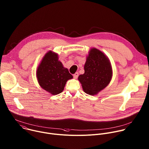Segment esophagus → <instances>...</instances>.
Listing matches in <instances>:
<instances>
[{"label":"esophagus","instance_id":"1","mask_svg":"<svg viewBox=\"0 0 149 149\" xmlns=\"http://www.w3.org/2000/svg\"><path fill=\"white\" fill-rule=\"evenodd\" d=\"M78 75H79V74H78V72H75V73L74 74V75H73V77H74V79H77V78H78Z\"/></svg>","mask_w":149,"mask_h":149}]
</instances>
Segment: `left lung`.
Instances as JSON below:
<instances>
[{
	"mask_svg": "<svg viewBox=\"0 0 149 149\" xmlns=\"http://www.w3.org/2000/svg\"><path fill=\"white\" fill-rule=\"evenodd\" d=\"M85 72L78 79L84 91L90 95L97 94L110 83L112 68L108 57L100 49H90L84 65Z\"/></svg>",
	"mask_w": 149,
	"mask_h": 149,
	"instance_id": "1",
	"label": "left lung"
}]
</instances>
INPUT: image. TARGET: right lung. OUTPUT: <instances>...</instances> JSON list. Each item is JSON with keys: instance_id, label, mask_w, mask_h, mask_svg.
<instances>
[{"instance_id": "right-lung-1", "label": "right lung", "mask_w": 149, "mask_h": 149, "mask_svg": "<svg viewBox=\"0 0 149 149\" xmlns=\"http://www.w3.org/2000/svg\"><path fill=\"white\" fill-rule=\"evenodd\" d=\"M36 77L43 89L55 95L62 92L67 81L73 78L59 61L58 54L51 50L42 58L36 70Z\"/></svg>"}]
</instances>
